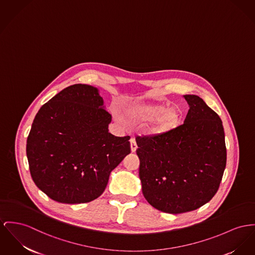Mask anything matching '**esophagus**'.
<instances>
[{"mask_svg":"<svg viewBox=\"0 0 255 255\" xmlns=\"http://www.w3.org/2000/svg\"><path fill=\"white\" fill-rule=\"evenodd\" d=\"M129 142H130V149H131V152H132V153H134L136 151V149H137V145H136L135 140H134L133 138H131Z\"/></svg>","mask_w":255,"mask_h":255,"instance_id":"esophagus-1","label":"esophagus"}]
</instances>
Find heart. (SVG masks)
Returning <instances> with one entry per match:
<instances>
[{"label":"heart","instance_id":"b5f03b06","mask_svg":"<svg viewBox=\"0 0 255 255\" xmlns=\"http://www.w3.org/2000/svg\"><path fill=\"white\" fill-rule=\"evenodd\" d=\"M128 117L134 123L151 122L147 128L150 135L160 136L174 130L182 121V112L178 107L167 103H136L128 110Z\"/></svg>","mask_w":255,"mask_h":255}]
</instances>
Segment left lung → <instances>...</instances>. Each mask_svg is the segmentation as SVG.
<instances>
[{"label":"left lung","instance_id":"1","mask_svg":"<svg viewBox=\"0 0 255 255\" xmlns=\"http://www.w3.org/2000/svg\"><path fill=\"white\" fill-rule=\"evenodd\" d=\"M184 98L189 109L183 125L164 135L136 137L143 195L153 208L174 215L208 203L226 165L220 116L198 96Z\"/></svg>","mask_w":255,"mask_h":255}]
</instances>
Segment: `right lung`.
I'll use <instances>...</instances> for the list:
<instances>
[{
  "instance_id": "add662e5",
  "label": "right lung",
  "mask_w": 255,
  "mask_h": 255,
  "mask_svg": "<svg viewBox=\"0 0 255 255\" xmlns=\"http://www.w3.org/2000/svg\"><path fill=\"white\" fill-rule=\"evenodd\" d=\"M111 120L93 86H69L43 104L26 148L35 186L60 203L101 196L111 171L130 153L129 136L108 132Z\"/></svg>"
}]
</instances>
